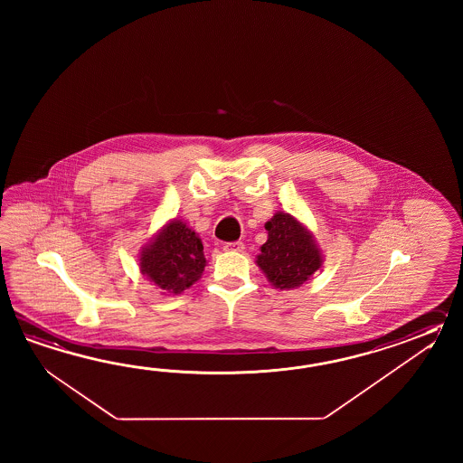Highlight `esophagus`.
<instances>
[{
    "mask_svg": "<svg viewBox=\"0 0 463 463\" xmlns=\"http://www.w3.org/2000/svg\"><path fill=\"white\" fill-rule=\"evenodd\" d=\"M225 251H236V253H243L245 251V245L241 241H233V243H227L223 246Z\"/></svg>",
    "mask_w": 463,
    "mask_h": 463,
    "instance_id": "esophagus-1",
    "label": "esophagus"
}]
</instances>
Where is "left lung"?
<instances>
[{
    "label": "left lung",
    "instance_id": "8db88e82",
    "mask_svg": "<svg viewBox=\"0 0 463 463\" xmlns=\"http://www.w3.org/2000/svg\"><path fill=\"white\" fill-rule=\"evenodd\" d=\"M268 240L256 256V265L276 289H295L311 279L323 266V251L315 235L286 212L266 222Z\"/></svg>",
    "mask_w": 463,
    "mask_h": 463
}]
</instances>
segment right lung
<instances>
[{
	"instance_id": "obj_1",
	"label": "right lung",
	"mask_w": 463,
	"mask_h": 463,
	"mask_svg": "<svg viewBox=\"0 0 463 463\" xmlns=\"http://www.w3.org/2000/svg\"><path fill=\"white\" fill-rule=\"evenodd\" d=\"M205 266L202 240L178 218L160 228L138 258L140 273L165 296L180 295L197 283Z\"/></svg>"
}]
</instances>
